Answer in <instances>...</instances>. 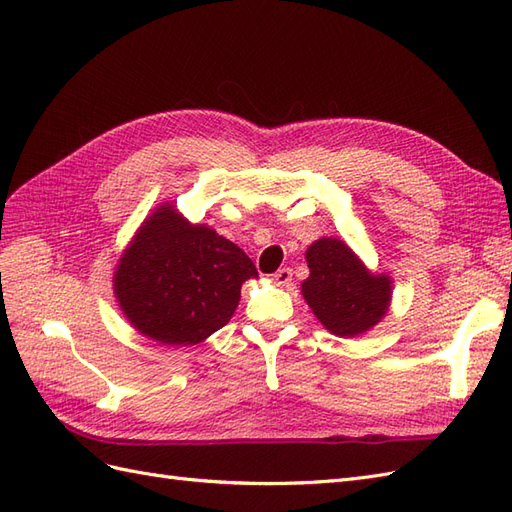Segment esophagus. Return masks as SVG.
<instances>
[{"label": "esophagus", "instance_id": "esophagus-1", "mask_svg": "<svg viewBox=\"0 0 512 512\" xmlns=\"http://www.w3.org/2000/svg\"><path fill=\"white\" fill-rule=\"evenodd\" d=\"M271 282L275 286H288L292 282V269L290 267H282L277 269L273 275H271Z\"/></svg>", "mask_w": 512, "mask_h": 512}]
</instances>
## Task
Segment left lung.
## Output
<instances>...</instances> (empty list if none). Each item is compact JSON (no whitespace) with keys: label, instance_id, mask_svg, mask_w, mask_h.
<instances>
[{"label":"left lung","instance_id":"obj_1","mask_svg":"<svg viewBox=\"0 0 512 512\" xmlns=\"http://www.w3.org/2000/svg\"><path fill=\"white\" fill-rule=\"evenodd\" d=\"M309 277L301 292L322 327L339 337L369 331L389 312L391 277L365 269L350 247L324 237L307 247Z\"/></svg>","mask_w":512,"mask_h":512}]
</instances>
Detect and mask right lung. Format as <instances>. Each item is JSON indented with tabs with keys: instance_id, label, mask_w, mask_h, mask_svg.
Listing matches in <instances>:
<instances>
[{
	"instance_id": "obj_1",
	"label": "right lung",
	"mask_w": 512,
	"mask_h": 512,
	"mask_svg": "<svg viewBox=\"0 0 512 512\" xmlns=\"http://www.w3.org/2000/svg\"><path fill=\"white\" fill-rule=\"evenodd\" d=\"M250 277L258 271L239 245L164 203L121 254L113 286L138 333L164 346H194L228 324Z\"/></svg>"
}]
</instances>
